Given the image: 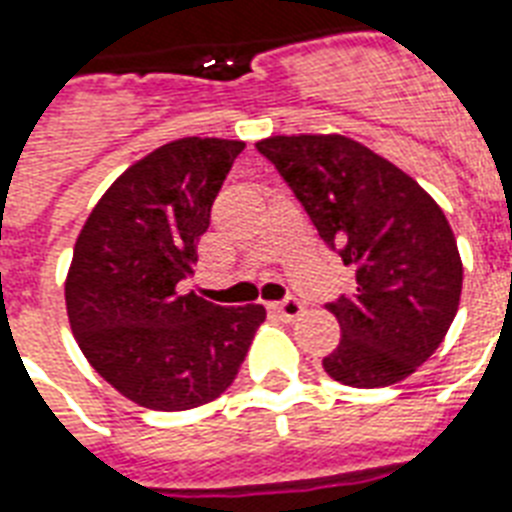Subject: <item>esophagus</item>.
Wrapping results in <instances>:
<instances>
[{
    "instance_id": "obj_1",
    "label": "esophagus",
    "mask_w": 512,
    "mask_h": 512,
    "mask_svg": "<svg viewBox=\"0 0 512 512\" xmlns=\"http://www.w3.org/2000/svg\"><path fill=\"white\" fill-rule=\"evenodd\" d=\"M273 311L279 313L284 321H297L305 313V305L297 300V297H287L281 303H273Z\"/></svg>"
}]
</instances>
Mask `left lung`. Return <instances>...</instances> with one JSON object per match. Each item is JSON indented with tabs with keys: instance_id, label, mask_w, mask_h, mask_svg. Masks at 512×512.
<instances>
[{
	"instance_id": "1",
	"label": "left lung",
	"mask_w": 512,
	"mask_h": 512,
	"mask_svg": "<svg viewBox=\"0 0 512 512\" xmlns=\"http://www.w3.org/2000/svg\"><path fill=\"white\" fill-rule=\"evenodd\" d=\"M257 151L356 271V292L327 305L342 332L324 358L329 377L353 388L409 377L444 342L460 305L462 260L441 207L396 164L342 135H276Z\"/></svg>"
}]
</instances>
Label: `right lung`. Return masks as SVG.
<instances>
[{
    "mask_svg": "<svg viewBox=\"0 0 512 512\" xmlns=\"http://www.w3.org/2000/svg\"><path fill=\"white\" fill-rule=\"evenodd\" d=\"M241 140L183 138L116 180L87 217L66 279L71 332L92 369L159 412L217 398L239 374L263 305L183 292Z\"/></svg>",
    "mask_w": 512,
    "mask_h": 512,
    "instance_id": "right-lung-1",
    "label": "right lung"
}]
</instances>
